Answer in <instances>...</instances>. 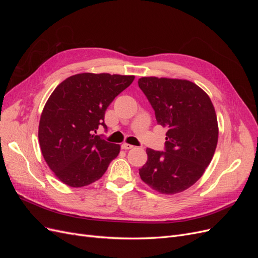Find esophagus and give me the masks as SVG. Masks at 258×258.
I'll use <instances>...</instances> for the list:
<instances>
[{
	"instance_id": "34e87169",
	"label": "esophagus",
	"mask_w": 258,
	"mask_h": 258,
	"mask_svg": "<svg viewBox=\"0 0 258 258\" xmlns=\"http://www.w3.org/2000/svg\"><path fill=\"white\" fill-rule=\"evenodd\" d=\"M121 148L122 150H131V148H134V145L128 144V143H122Z\"/></svg>"
}]
</instances>
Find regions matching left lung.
Returning <instances> with one entry per match:
<instances>
[{
	"instance_id": "1",
	"label": "left lung",
	"mask_w": 258,
	"mask_h": 258,
	"mask_svg": "<svg viewBox=\"0 0 258 258\" xmlns=\"http://www.w3.org/2000/svg\"><path fill=\"white\" fill-rule=\"evenodd\" d=\"M138 84L157 123L167 128L165 151L147 148V161L139 174L156 191H184L202 176L213 158L218 139L214 106L207 93L189 81L142 77Z\"/></svg>"
}]
</instances>
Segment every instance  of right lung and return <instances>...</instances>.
Wrapping results in <instances>:
<instances>
[{"mask_svg": "<svg viewBox=\"0 0 258 258\" xmlns=\"http://www.w3.org/2000/svg\"><path fill=\"white\" fill-rule=\"evenodd\" d=\"M134 75L81 73L62 82L46 102L38 126L45 161L71 187L87 186L105 173L120 146L97 135L106 108L134 82Z\"/></svg>", "mask_w": 258, "mask_h": 258, "instance_id": "add662e5", "label": "right lung"}]
</instances>
